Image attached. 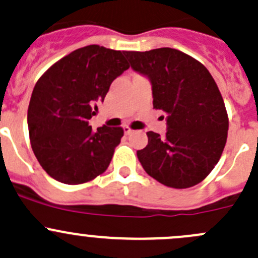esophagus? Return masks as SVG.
<instances>
[{"label": "esophagus", "instance_id": "obj_1", "mask_svg": "<svg viewBox=\"0 0 258 258\" xmlns=\"http://www.w3.org/2000/svg\"><path fill=\"white\" fill-rule=\"evenodd\" d=\"M123 132H124V135H131L134 131H132V130L128 126H124L123 127Z\"/></svg>", "mask_w": 258, "mask_h": 258}]
</instances>
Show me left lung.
<instances>
[{"label": "left lung", "mask_w": 258, "mask_h": 258, "mask_svg": "<svg viewBox=\"0 0 258 258\" xmlns=\"http://www.w3.org/2000/svg\"><path fill=\"white\" fill-rule=\"evenodd\" d=\"M131 69L152 86L153 107L165 111V136L147 132L137 151L151 177L173 188H187L209 176L227 140L225 102L209 70L178 49L126 51Z\"/></svg>", "instance_id": "1"}]
</instances>
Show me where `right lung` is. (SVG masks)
Returning a JSON list of instances; mask_svg holds the SVG:
<instances>
[{
	"instance_id": "obj_1",
	"label": "right lung",
	"mask_w": 258,
	"mask_h": 258,
	"mask_svg": "<svg viewBox=\"0 0 258 258\" xmlns=\"http://www.w3.org/2000/svg\"><path fill=\"white\" fill-rule=\"evenodd\" d=\"M128 67L124 51L90 45L57 61L37 81L28 132L36 158L52 178L80 184L108 167L123 130L103 124L93 131L88 119Z\"/></svg>"
}]
</instances>
